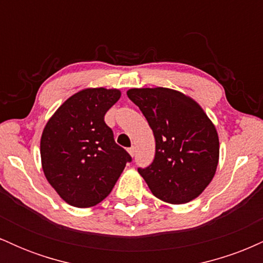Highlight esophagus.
Listing matches in <instances>:
<instances>
[{"label":"esophagus","instance_id":"esophagus-1","mask_svg":"<svg viewBox=\"0 0 263 263\" xmlns=\"http://www.w3.org/2000/svg\"><path fill=\"white\" fill-rule=\"evenodd\" d=\"M128 153H129V155H131L132 157H134L135 153H136V148H135V147H131V148H128Z\"/></svg>","mask_w":263,"mask_h":263}]
</instances>
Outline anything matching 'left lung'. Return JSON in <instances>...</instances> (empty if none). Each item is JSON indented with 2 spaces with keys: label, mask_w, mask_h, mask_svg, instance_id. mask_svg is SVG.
Here are the masks:
<instances>
[{
  "label": "left lung",
  "mask_w": 263,
  "mask_h": 263,
  "mask_svg": "<svg viewBox=\"0 0 263 263\" xmlns=\"http://www.w3.org/2000/svg\"><path fill=\"white\" fill-rule=\"evenodd\" d=\"M127 96L148 121L156 155L138 172L153 195L184 204L209 185L219 162V137L204 110L189 96L167 89H129Z\"/></svg>",
  "instance_id": "1"
}]
</instances>
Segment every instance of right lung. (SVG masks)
<instances>
[{
    "label": "right lung",
    "instance_id": "1",
    "mask_svg": "<svg viewBox=\"0 0 263 263\" xmlns=\"http://www.w3.org/2000/svg\"><path fill=\"white\" fill-rule=\"evenodd\" d=\"M117 89L74 93L47 122L41 138L44 176L63 200L90 208L111 193L131 156L114 140L105 114L119 101Z\"/></svg>",
    "mask_w": 263,
    "mask_h": 263
}]
</instances>
